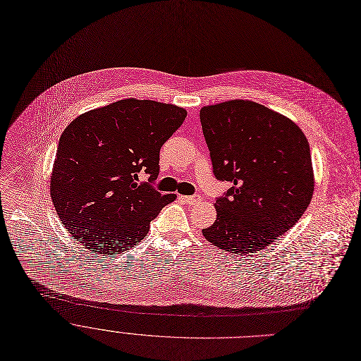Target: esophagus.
Wrapping results in <instances>:
<instances>
[{"label": "esophagus", "mask_w": 361, "mask_h": 361, "mask_svg": "<svg viewBox=\"0 0 361 361\" xmlns=\"http://www.w3.org/2000/svg\"><path fill=\"white\" fill-rule=\"evenodd\" d=\"M182 200H185L189 204H196L200 200L199 195H193V196H182Z\"/></svg>", "instance_id": "obj_1"}]
</instances>
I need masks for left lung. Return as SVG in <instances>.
I'll list each match as a JSON object with an SVG mask.
<instances>
[{
    "label": "left lung",
    "instance_id": "obj_1",
    "mask_svg": "<svg viewBox=\"0 0 361 361\" xmlns=\"http://www.w3.org/2000/svg\"><path fill=\"white\" fill-rule=\"evenodd\" d=\"M199 115L216 179L233 183L202 233L229 253H256L292 229L310 204L307 137L292 119L253 101L207 105Z\"/></svg>",
    "mask_w": 361,
    "mask_h": 361
}]
</instances>
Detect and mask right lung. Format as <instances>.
Masks as SVG:
<instances>
[{
  "instance_id": "1",
  "label": "right lung",
  "mask_w": 361,
  "mask_h": 361,
  "mask_svg": "<svg viewBox=\"0 0 361 361\" xmlns=\"http://www.w3.org/2000/svg\"><path fill=\"white\" fill-rule=\"evenodd\" d=\"M186 109L149 99H121L88 111L62 132L51 173V197L71 236L98 255H119L149 232L176 199L149 183L159 152ZM140 173L148 183H139Z\"/></svg>"
}]
</instances>
